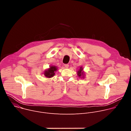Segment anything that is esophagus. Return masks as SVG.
<instances>
[{
	"instance_id": "obj_1",
	"label": "esophagus",
	"mask_w": 131,
	"mask_h": 131,
	"mask_svg": "<svg viewBox=\"0 0 131 131\" xmlns=\"http://www.w3.org/2000/svg\"><path fill=\"white\" fill-rule=\"evenodd\" d=\"M64 66H65V68H68V67H69V65H68V64H65V65H64Z\"/></svg>"
}]
</instances>
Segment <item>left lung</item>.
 I'll use <instances>...</instances> for the list:
<instances>
[{
	"label": "left lung",
	"mask_w": 131,
	"mask_h": 131,
	"mask_svg": "<svg viewBox=\"0 0 131 131\" xmlns=\"http://www.w3.org/2000/svg\"><path fill=\"white\" fill-rule=\"evenodd\" d=\"M84 72L83 71V68L82 67H80L79 70L77 71V75L79 76L80 78H84Z\"/></svg>",
	"instance_id": "8db88e82"
}]
</instances>
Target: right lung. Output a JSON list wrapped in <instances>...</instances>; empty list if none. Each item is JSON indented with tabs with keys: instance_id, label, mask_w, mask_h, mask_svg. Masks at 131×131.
Returning <instances> with one entry per match:
<instances>
[{
	"instance_id": "add662e5",
	"label": "right lung",
	"mask_w": 131,
	"mask_h": 131,
	"mask_svg": "<svg viewBox=\"0 0 131 131\" xmlns=\"http://www.w3.org/2000/svg\"><path fill=\"white\" fill-rule=\"evenodd\" d=\"M58 70L57 66H51L50 68L47 70H45L44 72V75L48 78L53 77L55 75V72Z\"/></svg>"
}]
</instances>
